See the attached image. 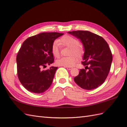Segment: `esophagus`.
Segmentation results:
<instances>
[{"instance_id":"obj_1","label":"esophagus","mask_w":127,"mask_h":127,"mask_svg":"<svg viewBox=\"0 0 127 127\" xmlns=\"http://www.w3.org/2000/svg\"><path fill=\"white\" fill-rule=\"evenodd\" d=\"M66 67L67 68V69L68 70H70L73 68V67Z\"/></svg>"}]
</instances>
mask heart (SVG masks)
<instances>
[{"mask_svg": "<svg viewBox=\"0 0 127 127\" xmlns=\"http://www.w3.org/2000/svg\"><path fill=\"white\" fill-rule=\"evenodd\" d=\"M60 45L70 47L68 54L71 56L61 58L56 61V64L58 66H73L78 59V58L73 54L80 56L83 52L82 46L80 45L79 40L73 36L65 35L58 40V41H55L51 47L52 53L55 58H58L60 56Z\"/></svg>", "mask_w": 127, "mask_h": 127, "instance_id": "b5f03b06", "label": "heart"}]
</instances>
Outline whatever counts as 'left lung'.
I'll return each instance as SVG.
<instances>
[{"label":"left lung","mask_w":127,"mask_h":127,"mask_svg":"<svg viewBox=\"0 0 127 127\" xmlns=\"http://www.w3.org/2000/svg\"><path fill=\"white\" fill-rule=\"evenodd\" d=\"M68 33L81 40L85 49L82 64L85 69H80L74 81L86 90L97 88L105 81L112 64L113 56L108 44L102 37L87 31Z\"/></svg>","instance_id":"8db88e82"}]
</instances>
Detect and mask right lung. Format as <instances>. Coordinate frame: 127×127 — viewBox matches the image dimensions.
I'll list each match as a JSON object with an SVG mask.
<instances>
[{
    "label": "right lung",
    "instance_id": "right-lung-1",
    "mask_svg": "<svg viewBox=\"0 0 127 127\" xmlns=\"http://www.w3.org/2000/svg\"><path fill=\"white\" fill-rule=\"evenodd\" d=\"M64 33L43 32L28 38L17 55L18 77L27 91L36 94L45 92L52 85L57 67L42 68L53 63L51 52L54 40Z\"/></svg>",
    "mask_w": 127,
    "mask_h": 127
}]
</instances>
